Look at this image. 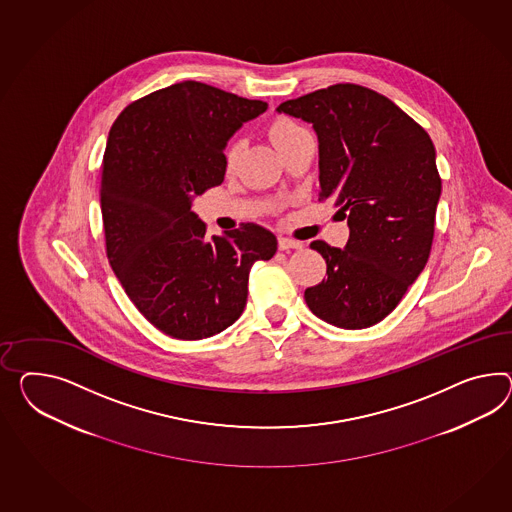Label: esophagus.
<instances>
[{
	"instance_id": "obj_1",
	"label": "esophagus",
	"mask_w": 512,
	"mask_h": 512,
	"mask_svg": "<svg viewBox=\"0 0 512 512\" xmlns=\"http://www.w3.org/2000/svg\"><path fill=\"white\" fill-rule=\"evenodd\" d=\"M278 249H302L301 241H295V239H289V237L280 236L278 237Z\"/></svg>"
}]
</instances>
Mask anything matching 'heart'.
<instances>
[{
  "label": "heart",
  "mask_w": 512,
  "mask_h": 512,
  "mask_svg": "<svg viewBox=\"0 0 512 512\" xmlns=\"http://www.w3.org/2000/svg\"><path fill=\"white\" fill-rule=\"evenodd\" d=\"M304 132H306L304 128H301V126L295 124V122H291L288 118H278V120L273 122L271 130H269V135H271L273 143L280 148V146L286 145L291 139H295L297 135H301V133ZM243 148H245V143H243L241 139H237L232 145L228 146L226 158H224L226 159V167H228V169H234V167H236L237 161H239L241 154H243Z\"/></svg>",
  "instance_id": "obj_1"
}]
</instances>
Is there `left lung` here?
Listing matches in <instances>:
<instances>
[{
	"mask_svg": "<svg viewBox=\"0 0 512 512\" xmlns=\"http://www.w3.org/2000/svg\"><path fill=\"white\" fill-rule=\"evenodd\" d=\"M276 111L312 124L319 195L349 226L343 249L310 243L327 262V278L306 289L304 301L334 327H371L394 310L429 260L442 193L433 141L392 100L353 83Z\"/></svg>",
	"mask_w": 512,
	"mask_h": 512,
	"instance_id": "8db88e82",
	"label": "left lung"
}]
</instances>
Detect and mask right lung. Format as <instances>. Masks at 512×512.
Masks as SVG:
<instances>
[{"label":"right lung","instance_id":"right-lung-1","mask_svg":"<svg viewBox=\"0 0 512 512\" xmlns=\"http://www.w3.org/2000/svg\"><path fill=\"white\" fill-rule=\"evenodd\" d=\"M265 109L182 81L128 105L109 132L100 184L107 258L137 310L176 340L234 325L252 263L275 256V234L263 226L208 237L191 211L195 197L223 184L232 135Z\"/></svg>","mask_w":512,"mask_h":512}]
</instances>
